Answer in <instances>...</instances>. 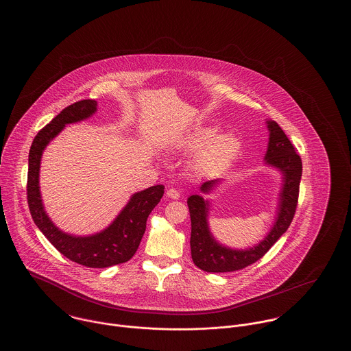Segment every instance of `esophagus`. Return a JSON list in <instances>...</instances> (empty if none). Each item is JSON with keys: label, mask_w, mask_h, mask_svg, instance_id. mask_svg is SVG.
Here are the masks:
<instances>
[{"label": "esophagus", "mask_w": 351, "mask_h": 351, "mask_svg": "<svg viewBox=\"0 0 351 351\" xmlns=\"http://www.w3.org/2000/svg\"><path fill=\"white\" fill-rule=\"evenodd\" d=\"M166 195H167L169 199H173V200H178V199L180 197V193H179V191H178V189H175V188H169Z\"/></svg>", "instance_id": "esophagus-1"}]
</instances>
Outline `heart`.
<instances>
[{"mask_svg":"<svg viewBox=\"0 0 351 351\" xmlns=\"http://www.w3.org/2000/svg\"><path fill=\"white\" fill-rule=\"evenodd\" d=\"M216 135V129L202 128L197 129L185 141V146L191 150H197L196 168L202 172L212 171L229 163L241 147L239 139L234 134L226 133Z\"/></svg>","mask_w":351,"mask_h":351,"instance_id":"obj_1","label":"heart"}]
</instances>
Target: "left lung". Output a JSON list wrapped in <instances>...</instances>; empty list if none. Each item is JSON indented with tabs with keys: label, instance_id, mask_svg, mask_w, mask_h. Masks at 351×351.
<instances>
[{
	"label": "left lung",
	"instance_id": "8db88e82",
	"mask_svg": "<svg viewBox=\"0 0 351 351\" xmlns=\"http://www.w3.org/2000/svg\"><path fill=\"white\" fill-rule=\"evenodd\" d=\"M269 143L266 162L279 168L283 172L284 184L280 193V205L278 219L267 237L255 247L249 250H232L221 246L209 233L206 223L208 202L201 196L193 195L188 199L191 215V254L192 261L197 267L206 272H232L247 267L265 256L274 243L289 228L299 201L302 163L300 155L288 139L282 128L268 121ZM217 180H209L201 185L202 192H209Z\"/></svg>",
	"mask_w": 351,
	"mask_h": 351
}]
</instances>
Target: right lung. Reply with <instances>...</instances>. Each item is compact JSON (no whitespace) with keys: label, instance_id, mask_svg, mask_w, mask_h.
<instances>
[{"label":"right lung","instance_id":"right-lung-1","mask_svg":"<svg viewBox=\"0 0 351 351\" xmlns=\"http://www.w3.org/2000/svg\"><path fill=\"white\" fill-rule=\"evenodd\" d=\"M97 102L82 100L64 108L35 135L29 152L27 204L35 225L52 246L69 261L90 268H105L132 259L146 230V221L163 197L165 185H154L135 193L116 221L104 232L90 237H72L60 232L47 217L39 192V167L45 147L67 123L90 117Z\"/></svg>","mask_w":351,"mask_h":351}]
</instances>
